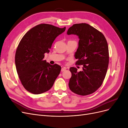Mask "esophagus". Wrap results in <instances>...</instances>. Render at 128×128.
<instances>
[{
    "mask_svg": "<svg viewBox=\"0 0 128 128\" xmlns=\"http://www.w3.org/2000/svg\"><path fill=\"white\" fill-rule=\"evenodd\" d=\"M66 69H67V68H66V67H63V68H61V71L62 72H64V71H65L66 70Z\"/></svg>",
    "mask_w": 128,
    "mask_h": 128,
    "instance_id": "obj_1",
    "label": "esophagus"
}]
</instances>
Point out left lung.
Listing matches in <instances>:
<instances>
[{
  "label": "left lung",
  "mask_w": 128,
  "mask_h": 128,
  "mask_svg": "<svg viewBox=\"0 0 128 128\" xmlns=\"http://www.w3.org/2000/svg\"><path fill=\"white\" fill-rule=\"evenodd\" d=\"M67 34L78 37L75 57L78 60L76 64L83 65V70L79 72L75 67L69 69V88L77 94H90L102 86L106 75L109 63L107 40L101 32L86 24H73Z\"/></svg>",
  "instance_id": "left-lung-1"
}]
</instances>
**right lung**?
<instances>
[{
  "mask_svg": "<svg viewBox=\"0 0 128 128\" xmlns=\"http://www.w3.org/2000/svg\"><path fill=\"white\" fill-rule=\"evenodd\" d=\"M66 27L60 28L48 24L33 27L22 37L15 53V62L21 83L26 90L34 94L48 91L59 75V65L50 64L44 58L56 37Z\"/></svg>",
  "mask_w": 128,
  "mask_h": 128,
  "instance_id": "obj_1",
  "label": "right lung"
}]
</instances>
